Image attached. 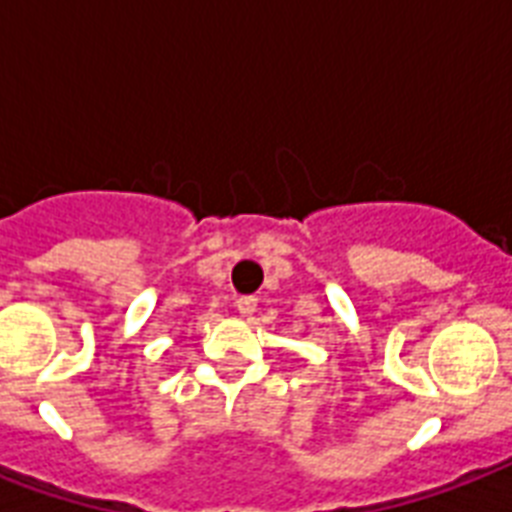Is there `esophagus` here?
Here are the masks:
<instances>
[{"mask_svg":"<svg viewBox=\"0 0 512 512\" xmlns=\"http://www.w3.org/2000/svg\"><path fill=\"white\" fill-rule=\"evenodd\" d=\"M236 311H239L241 316H252V313L257 311V300L255 297H239V300H236Z\"/></svg>","mask_w":512,"mask_h":512,"instance_id":"esophagus-1","label":"esophagus"}]
</instances>
